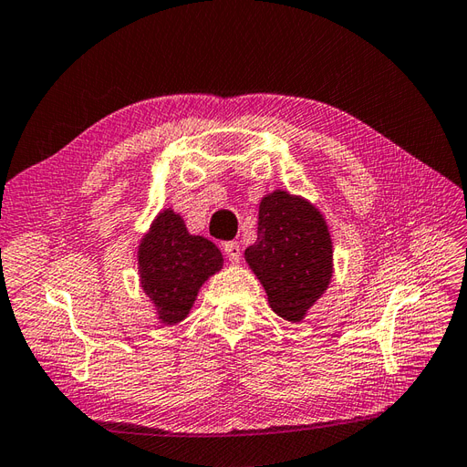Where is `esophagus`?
<instances>
[{
  "label": "esophagus",
  "instance_id": "1",
  "mask_svg": "<svg viewBox=\"0 0 467 467\" xmlns=\"http://www.w3.org/2000/svg\"><path fill=\"white\" fill-rule=\"evenodd\" d=\"M223 250H224V254H226V256H229V260L233 262V265H236V262H238V260H241V244H238L236 241H231V243H224Z\"/></svg>",
  "mask_w": 467,
  "mask_h": 467
}]
</instances>
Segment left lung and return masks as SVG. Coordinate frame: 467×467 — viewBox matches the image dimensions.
Instances as JSON below:
<instances>
[{
	"label": "left lung",
	"instance_id": "obj_1",
	"mask_svg": "<svg viewBox=\"0 0 467 467\" xmlns=\"http://www.w3.org/2000/svg\"><path fill=\"white\" fill-rule=\"evenodd\" d=\"M262 282L270 307L300 321L331 280V238L319 211L285 191L265 197L258 211V238L244 250Z\"/></svg>",
	"mask_w": 467,
	"mask_h": 467
}]
</instances>
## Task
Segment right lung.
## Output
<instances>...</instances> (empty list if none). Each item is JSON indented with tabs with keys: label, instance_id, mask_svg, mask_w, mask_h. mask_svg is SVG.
<instances>
[{
	"label": "right lung",
	"instance_id": "add662e5",
	"mask_svg": "<svg viewBox=\"0 0 467 467\" xmlns=\"http://www.w3.org/2000/svg\"><path fill=\"white\" fill-rule=\"evenodd\" d=\"M138 262L143 292L171 326L187 317L202 282L221 270L223 254L207 238L189 234L183 219L167 209L141 241Z\"/></svg>",
	"mask_w": 467,
	"mask_h": 467
}]
</instances>
